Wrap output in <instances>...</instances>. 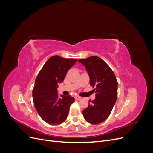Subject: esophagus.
Segmentation results:
<instances>
[{"label":"esophagus","instance_id":"34e87169","mask_svg":"<svg viewBox=\"0 0 153 153\" xmlns=\"http://www.w3.org/2000/svg\"><path fill=\"white\" fill-rule=\"evenodd\" d=\"M75 100H80L82 98H81V97H80V96H75Z\"/></svg>","mask_w":153,"mask_h":153}]
</instances>
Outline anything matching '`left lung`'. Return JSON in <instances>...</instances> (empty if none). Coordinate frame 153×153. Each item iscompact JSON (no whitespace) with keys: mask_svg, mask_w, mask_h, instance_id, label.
Instances as JSON below:
<instances>
[{"mask_svg":"<svg viewBox=\"0 0 153 153\" xmlns=\"http://www.w3.org/2000/svg\"><path fill=\"white\" fill-rule=\"evenodd\" d=\"M78 61L85 66L90 85L96 93L95 99L83 111V115L88 123L98 124L108 118L116 102V77L108 64L98 57L91 56Z\"/></svg>","mask_w":153,"mask_h":153,"instance_id":"obj_1","label":"left lung"}]
</instances>
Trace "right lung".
I'll use <instances>...</instances> for the list:
<instances>
[{
  "instance_id": "1",
  "label": "right lung",
  "mask_w": 153,
  "mask_h": 153,
  "mask_svg": "<svg viewBox=\"0 0 153 153\" xmlns=\"http://www.w3.org/2000/svg\"><path fill=\"white\" fill-rule=\"evenodd\" d=\"M77 59H65L58 55L51 57L38 73L32 90L35 108L44 121L57 125L66 121L69 106L75 98L57 93V85L65 78L68 71Z\"/></svg>"
}]
</instances>
